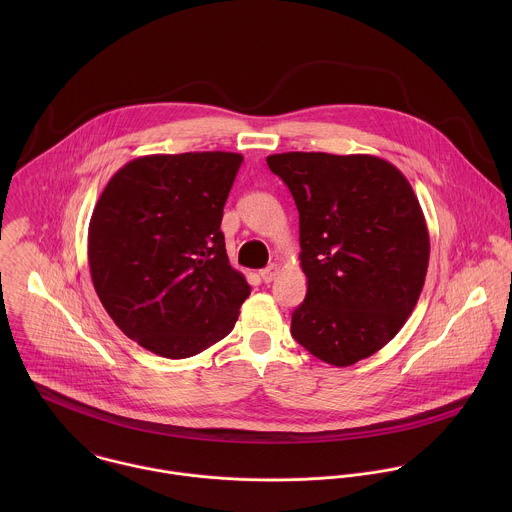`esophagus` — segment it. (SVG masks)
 <instances>
[{
	"label": "esophagus",
	"instance_id": "34e87169",
	"mask_svg": "<svg viewBox=\"0 0 512 512\" xmlns=\"http://www.w3.org/2000/svg\"><path fill=\"white\" fill-rule=\"evenodd\" d=\"M278 274H280V266L270 264L268 268H264V270L260 272V278H262V282H264V284H270Z\"/></svg>",
	"mask_w": 512,
	"mask_h": 512
}]
</instances>
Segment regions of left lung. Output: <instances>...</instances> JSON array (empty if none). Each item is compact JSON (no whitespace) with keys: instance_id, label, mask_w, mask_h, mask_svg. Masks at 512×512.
Returning <instances> with one entry per match:
<instances>
[{"instance_id":"obj_1","label":"left lung","mask_w":512,"mask_h":512,"mask_svg":"<svg viewBox=\"0 0 512 512\" xmlns=\"http://www.w3.org/2000/svg\"><path fill=\"white\" fill-rule=\"evenodd\" d=\"M266 161L299 211L307 295L293 339L327 365H355L394 339L420 299L430 232L418 197L398 167L366 153Z\"/></svg>"}]
</instances>
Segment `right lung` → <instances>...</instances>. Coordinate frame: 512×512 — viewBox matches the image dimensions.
<instances>
[{
	"mask_svg": "<svg viewBox=\"0 0 512 512\" xmlns=\"http://www.w3.org/2000/svg\"><path fill=\"white\" fill-rule=\"evenodd\" d=\"M240 163L230 151L136 157L92 211L94 290L118 329L159 357L187 359L224 339L250 295L220 230Z\"/></svg>",
	"mask_w": 512,
	"mask_h": 512,
	"instance_id": "right-lung-1",
	"label": "right lung"
}]
</instances>
